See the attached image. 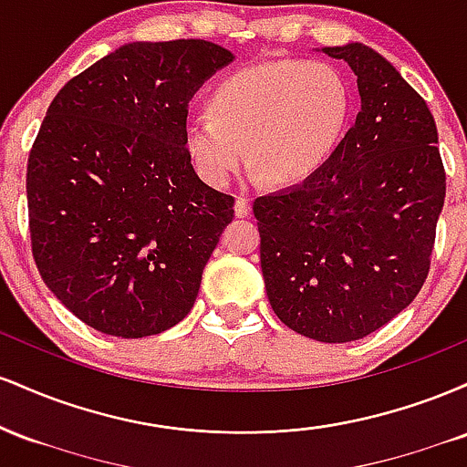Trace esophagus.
Segmentation results:
<instances>
[{"mask_svg": "<svg viewBox=\"0 0 467 467\" xmlns=\"http://www.w3.org/2000/svg\"><path fill=\"white\" fill-rule=\"evenodd\" d=\"M234 215L239 219L250 215V202L245 200V197H237V202H234Z\"/></svg>", "mask_w": 467, "mask_h": 467, "instance_id": "esophagus-1", "label": "esophagus"}]
</instances>
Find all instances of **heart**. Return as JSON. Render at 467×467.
I'll return each instance as SVG.
<instances>
[{
  "label": "heart",
  "mask_w": 467,
  "mask_h": 467,
  "mask_svg": "<svg viewBox=\"0 0 467 467\" xmlns=\"http://www.w3.org/2000/svg\"><path fill=\"white\" fill-rule=\"evenodd\" d=\"M351 109L349 80L329 63H256L219 80L213 109L186 116L184 142L213 186L228 184L248 151L256 180L296 184L331 158Z\"/></svg>",
  "instance_id": "1"
}]
</instances>
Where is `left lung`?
Instances as JSON below:
<instances>
[{
    "mask_svg": "<svg viewBox=\"0 0 467 467\" xmlns=\"http://www.w3.org/2000/svg\"><path fill=\"white\" fill-rule=\"evenodd\" d=\"M358 77L360 111L301 184L256 197L261 272L283 325L318 342L373 334L420 294L446 173L426 100L364 44L320 47Z\"/></svg>",
    "mask_w": 467,
    "mask_h": 467,
    "instance_id": "obj_1",
    "label": "left lung"
}]
</instances>
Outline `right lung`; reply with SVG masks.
I'll return each mask as SVG.
<instances>
[{"instance_id": "obj_1", "label": "right lung", "mask_w": 467, "mask_h": 467, "mask_svg": "<svg viewBox=\"0 0 467 467\" xmlns=\"http://www.w3.org/2000/svg\"><path fill=\"white\" fill-rule=\"evenodd\" d=\"M234 61L203 39L131 41L67 80L28 158L32 254L66 307L118 337L186 318L234 200L200 180L189 100Z\"/></svg>"}]
</instances>
